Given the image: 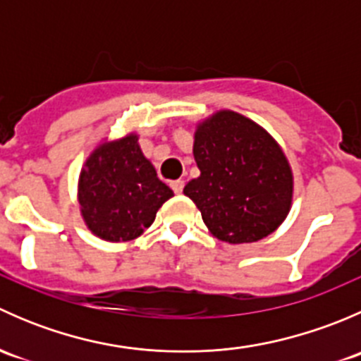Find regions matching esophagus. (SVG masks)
Masks as SVG:
<instances>
[{"label":"esophagus","mask_w":361,"mask_h":361,"mask_svg":"<svg viewBox=\"0 0 361 361\" xmlns=\"http://www.w3.org/2000/svg\"><path fill=\"white\" fill-rule=\"evenodd\" d=\"M183 187H185V181L183 180L171 181V188H173V190H174V194H181V192H183Z\"/></svg>","instance_id":"34e87169"}]
</instances>
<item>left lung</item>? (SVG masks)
I'll list each match as a JSON object with an SVG mask.
<instances>
[{"mask_svg":"<svg viewBox=\"0 0 361 361\" xmlns=\"http://www.w3.org/2000/svg\"><path fill=\"white\" fill-rule=\"evenodd\" d=\"M194 159L201 176L183 194L199 207L211 234L231 245L255 243L288 214L293 174L267 130L239 113L221 110L199 123Z\"/></svg>","mask_w":361,"mask_h":361,"instance_id":"8db88e82","label":"left lung"}]
</instances>
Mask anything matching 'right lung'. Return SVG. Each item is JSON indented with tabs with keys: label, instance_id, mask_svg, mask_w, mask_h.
Masks as SVG:
<instances>
[{
	"label": "right lung",
	"instance_id": "obj_1",
	"mask_svg": "<svg viewBox=\"0 0 361 361\" xmlns=\"http://www.w3.org/2000/svg\"><path fill=\"white\" fill-rule=\"evenodd\" d=\"M173 195L141 152L136 134L99 145L80 173L78 202L85 225L110 243L140 238Z\"/></svg>",
	"mask_w": 361,
	"mask_h": 361
}]
</instances>
